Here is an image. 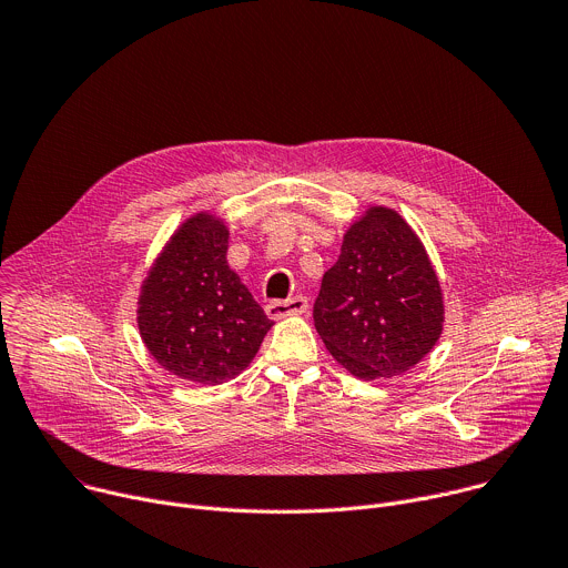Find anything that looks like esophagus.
<instances>
[{"instance_id":"1","label":"esophagus","mask_w":568,"mask_h":568,"mask_svg":"<svg viewBox=\"0 0 568 568\" xmlns=\"http://www.w3.org/2000/svg\"><path fill=\"white\" fill-rule=\"evenodd\" d=\"M265 310H267L270 318H283V316H290V314H303L307 310V298L296 294V296H292L287 301H272V303H267Z\"/></svg>"}]
</instances>
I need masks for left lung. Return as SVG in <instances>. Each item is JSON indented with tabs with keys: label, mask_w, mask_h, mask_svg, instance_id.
Wrapping results in <instances>:
<instances>
[{
	"label": "left lung",
	"mask_w": 568,
	"mask_h": 568,
	"mask_svg": "<svg viewBox=\"0 0 568 568\" xmlns=\"http://www.w3.org/2000/svg\"><path fill=\"white\" fill-rule=\"evenodd\" d=\"M312 316L328 353L359 379L407 373L436 346L445 321L443 290L407 220L368 206L348 226Z\"/></svg>",
	"instance_id": "obj_1"
}]
</instances>
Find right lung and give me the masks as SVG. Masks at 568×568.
<instances>
[{"instance_id":"add662e5","label":"right lung","mask_w":568,"mask_h":568,"mask_svg":"<svg viewBox=\"0 0 568 568\" xmlns=\"http://www.w3.org/2000/svg\"><path fill=\"white\" fill-rule=\"evenodd\" d=\"M229 229L195 213L166 242L139 294V335L169 373L222 384L256 357L274 321L226 263Z\"/></svg>"}]
</instances>
